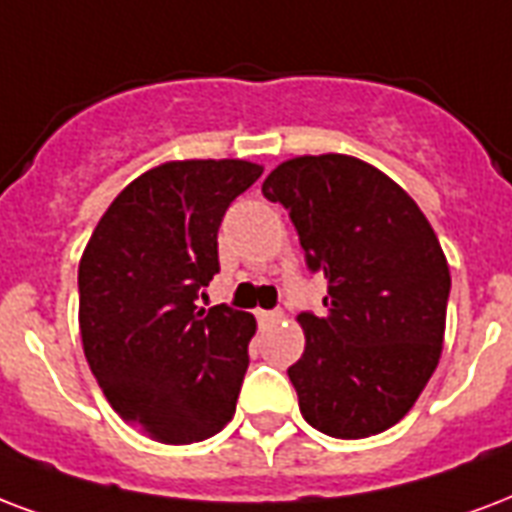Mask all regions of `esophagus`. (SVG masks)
I'll return each mask as SVG.
<instances>
[{
	"instance_id": "34e87169",
	"label": "esophagus",
	"mask_w": 512,
	"mask_h": 512,
	"mask_svg": "<svg viewBox=\"0 0 512 512\" xmlns=\"http://www.w3.org/2000/svg\"><path fill=\"white\" fill-rule=\"evenodd\" d=\"M282 317L284 314L279 308H273V311H257V322H260V325H271V322H279Z\"/></svg>"
}]
</instances>
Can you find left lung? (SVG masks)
Segmentation results:
<instances>
[{
    "mask_svg": "<svg viewBox=\"0 0 512 512\" xmlns=\"http://www.w3.org/2000/svg\"><path fill=\"white\" fill-rule=\"evenodd\" d=\"M263 195L327 279V314H298L306 351L287 370L303 419L341 440L395 427L443 351L451 273L435 230L395 179L338 152L279 163Z\"/></svg>",
    "mask_w": 512,
    "mask_h": 512,
    "instance_id": "1",
    "label": "left lung"
}]
</instances>
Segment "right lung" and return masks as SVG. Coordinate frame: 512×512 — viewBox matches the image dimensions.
<instances>
[{
    "mask_svg": "<svg viewBox=\"0 0 512 512\" xmlns=\"http://www.w3.org/2000/svg\"><path fill=\"white\" fill-rule=\"evenodd\" d=\"M263 166L169 161L109 204L80 257V335L101 392L152 440L185 446L236 413L255 317L198 306L220 271L217 230Z\"/></svg>",
    "mask_w": 512,
    "mask_h": 512,
    "instance_id": "add662e5",
    "label": "right lung"
}]
</instances>
